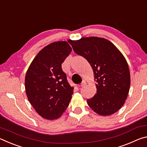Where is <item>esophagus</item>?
<instances>
[{"instance_id": "esophagus-1", "label": "esophagus", "mask_w": 147, "mask_h": 147, "mask_svg": "<svg viewBox=\"0 0 147 147\" xmlns=\"http://www.w3.org/2000/svg\"><path fill=\"white\" fill-rule=\"evenodd\" d=\"M86 84V82L84 81V80H83L82 81V82L81 84H80V87H84V86H85Z\"/></svg>"}]
</instances>
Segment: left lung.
<instances>
[{
  "instance_id": "8db88e82",
  "label": "left lung",
  "mask_w": 147,
  "mask_h": 147,
  "mask_svg": "<svg viewBox=\"0 0 147 147\" xmlns=\"http://www.w3.org/2000/svg\"><path fill=\"white\" fill-rule=\"evenodd\" d=\"M74 53L90 63L96 82V93L88 99L89 106L100 115L115 113L125 102L130 86L126 59L107 39L98 37L69 40Z\"/></svg>"
}]
</instances>
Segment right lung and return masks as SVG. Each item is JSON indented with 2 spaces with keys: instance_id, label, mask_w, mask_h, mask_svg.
I'll use <instances>...</instances> for the list:
<instances>
[{
  "instance_id": "obj_1",
  "label": "right lung",
  "mask_w": 147,
  "mask_h": 147,
  "mask_svg": "<svg viewBox=\"0 0 147 147\" xmlns=\"http://www.w3.org/2000/svg\"><path fill=\"white\" fill-rule=\"evenodd\" d=\"M72 49L66 41L54 42L39 51L25 76V89L30 103L42 117L59 118L67 108L73 93L61 69Z\"/></svg>"
}]
</instances>
